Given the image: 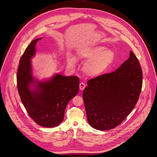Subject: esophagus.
<instances>
[{
	"mask_svg": "<svg viewBox=\"0 0 157 157\" xmlns=\"http://www.w3.org/2000/svg\"><path fill=\"white\" fill-rule=\"evenodd\" d=\"M79 86H80V87H79L80 90H83L85 88V86L86 85H85V84L84 83H80Z\"/></svg>",
	"mask_w": 157,
	"mask_h": 157,
	"instance_id": "34e87169",
	"label": "esophagus"
}]
</instances>
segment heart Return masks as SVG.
Listing matches in <instances>:
<instances>
[{
  "mask_svg": "<svg viewBox=\"0 0 157 157\" xmlns=\"http://www.w3.org/2000/svg\"><path fill=\"white\" fill-rule=\"evenodd\" d=\"M77 54L79 59L87 60L83 65V71L90 77L103 74L110 67L115 59V54L112 50L101 46L80 49ZM67 61L71 66H74L76 63L75 57L71 54H67Z\"/></svg>",
  "mask_w": 157,
  "mask_h": 157,
  "instance_id": "obj_1",
  "label": "heart"
}]
</instances>
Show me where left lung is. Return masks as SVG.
Wrapping results in <instances>:
<instances>
[{
	"instance_id": "left-lung-1",
	"label": "left lung",
	"mask_w": 157,
	"mask_h": 157,
	"mask_svg": "<svg viewBox=\"0 0 157 157\" xmlns=\"http://www.w3.org/2000/svg\"><path fill=\"white\" fill-rule=\"evenodd\" d=\"M140 63L129 58L114 72L90 79L83 92L88 121L94 129H113L127 117L138 100L143 84Z\"/></svg>"
}]
</instances>
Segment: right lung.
I'll return each instance as SVG.
<instances>
[{
    "label": "right lung",
    "mask_w": 157,
    "mask_h": 157,
    "mask_svg": "<svg viewBox=\"0 0 157 157\" xmlns=\"http://www.w3.org/2000/svg\"><path fill=\"white\" fill-rule=\"evenodd\" d=\"M42 38L33 40L21 58L17 72V90L29 117L39 125L53 128L64 118L69 101L79 90V78L57 74L49 80L39 82L32 75L30 59L35 55L36 44ZM34 85V90L30 86Z\"/></svg>",
    "instance_id": "1"
}]
</instances>
